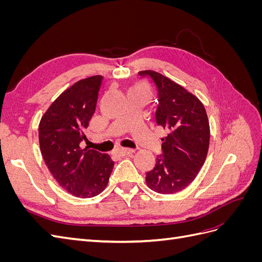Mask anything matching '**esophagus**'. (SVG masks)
<instances>
[{
  "label": "esophagus",
  "mask_w": 262,
  "mask_h": 262,
  "mask_svg": "<svg viewBox=\"0 0 262 262\" xmlns=\"http://www.w3.org/2000/svg\"><path fill=\"white\" fill-rule=\"evenodd\" d=\"M118 153L120 156H128V155H132L134 153V149L131 148H119Z\"/></svg>",
  "instance_id": "1"
}]
</instances>
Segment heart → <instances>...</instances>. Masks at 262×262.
I'll return each instance as SVG.
<instances>
[{
    "mask_svg": "<svg viewBox=\"0 0 262 262\" xmlns=\"http://www.w3.org/2000/svg\"><path fill=\"white\" fill-rule=\"evenodd\" d=\"M132 92H141V93H147V89H146V87H145L144 85H142V84H138V85H134V86H132V87H131L130 91H129V93H132Z\"/></svg>",
    "mask_w": 262,
    "mask_h": 262,
    "instance_id": "heart-1",
    "label": "heart"
}]
</instances>
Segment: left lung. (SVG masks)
<instances>
[{
	"instance_id": "1",
	"label": "left lung",
	"mask_w": 262,
	"mask_h": 262,
	"mask_svg": "<svg viewBox=\"0 0 262 262\" xmlns=\"http://www.w3.org/2000/svg\"><path fill=\"white\" fill-rule=\"evenodd\" d=\"M152 82L158 95L156 122L168 131L162 139L163 154L146 172V185L154 191L170 194L181 191L196 177L207 158L210 125L199 98L155 71H140Z\"/></svg>"
}]
</instances>
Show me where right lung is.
I'll return each instance as SVG.
<instances>
[{"label":"right lung","instance_id":"1","mask_svg":"<svg viewBox=\"0 0 262 262\" xmlns=\"http://www.w3.org/2000/svg\"><path fill=\"white\" fill-rule=\"evenodd\" d=\"M101 82V75L76 82L52 102L39 123V144L47 167L63 189L77 198L102 192L115 164L108 154L81 147Z\"/></svg>","mask_w":262,"mask_h":262}]
</instances>
